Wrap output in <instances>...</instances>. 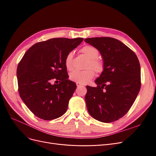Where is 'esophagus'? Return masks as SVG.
Listing matches in <instances>:
<instances>
[{"mask_svg":"<svg viewBox=\"0 0 156 156\" xmlns=\"http://www.w3.org/2000/svg\"><path fill=\"white\" fill-rule=\"evenodd\" d=\"M76 84H77V87H81V84H80V83H76Z\"/></svg>","mask_w":156,"mask_h":156,"instance_id":"34e87169","label":"esophagus"}]
</instances>
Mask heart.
Listing matches in <instances>:
<instances>
[{
	"instance_id": "heart-1",
	"label": "heart",
	"mask_w": 156,
	"mask_h": 156,
	"mask_svg": "<svg viewBox=\"0 0 156 156\" xmlns=\"http://www.w3.org/2000/svg\"><path fill=\"white\" fill-rule=\"evenodd\" d=\"M80 52L88 58L86 64V68L87 69L82 71H73V72L70 73L69 79L72 81L84 84L90 81V80L94 77L95 73H94V70L98 74L101 73L103 72L104 64L101 59L98 58L100 53H99L98 49H97L95 47L90 45H85L80 49ZM64 64L67 69L69 71L73 69L74 65L73 52H69L66 55L64 58Z\"/></svg>"
}]
</instances>
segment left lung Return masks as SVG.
I'll use <instances>...</instances> for the list:
<instances>
[{
	"label": "left lung",
	"instance_id": "obj_1",
	"mask_svg": "<svg viewBox=\"0 0 156 156\" xmlns=\"http://www.w3.org/2000/svg\"><path fill=\"white\" fill-rule=\"evenodd\" d=\"M84 41L98 49L104 64V70L95 81L97 87L87 86L88 111L101 122L116 121L129 111L140 90V66L137 56L113 37H92Z\"/></svg>",
	"mask_w": 156,
	"mask_h": 156
}]
</instances>
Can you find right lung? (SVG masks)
Here are the masks:
<instances>
[{
    "label": "right lung",
    "mask_w": 156,
    "mask_h": 156,
    "mask_svg": "<svg viewBox=\"0 0 156 156\" xmlns=\"http://www.w3.org/2000/svg\"><path fill=\"white\" fill-rule=\"evenodd\" d=\"M83 40V37H57L40 41L23 56L17 69L19 94L37 117L51 120L66 112L77 86L68 79L64 58ZM53 80L59 84H53Z\"/></svg>",
    "instance_id": "add662e5"
}]
</instances>
